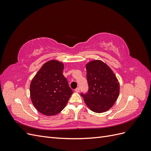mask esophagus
I'll return each instance as SVG.
<instances>
[{
  "mask_svg": "<svg viewBox=\"0 0 151 151\" xmlns=\"http://www.w3.org/2000/svg\"><path fill=\"white\" fill-rule=\"evenodd\" d=\"M75 91L76 93H79L80 91V88H77L76 89H75Z\"/></svg>",
  "mask_w": 151,
  "mask_h": 151,
  "instance_id": "34e87169",
  "label": "esophagus"
}]
</instances>
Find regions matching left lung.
I'll return each mask as SVG.
<instances>
[{"instance_id": "8db88e82", "label": "left lung", "mask_w": 151, "mask_h": 151, "mask_svg": "<svg viewBox=\"0 0 151 151\" xmlns=\"http://www.w3.org/2000/svg\"><path fill=\"white\" fill-rule=\"evenodd\" d=\"M88 92L81 93L91 110L95 113L106 111L118 98L120 85L115 75L106 63L94 60L86 65Z\"/></svg>"}]
</instances>
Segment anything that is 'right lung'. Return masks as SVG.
<instances>
[{"label": "right lung", "instance_id": "right-lung-1", "mask_svg": "<svg viewBox=\"0 0 151 151\" xmlns=\"http://www.w3.org/2000/svg\"><path fill=\"white\" fill-rule=\"evenodd\" d=\"M63 69L62 63L48 61L40 68L31 83L32 103L45 115L52 116L60 113L73 93L62 74Z\"/></svg>", "mask_w": 151, "mask_h": 151}]
</instances>
